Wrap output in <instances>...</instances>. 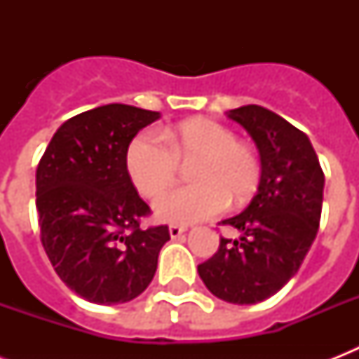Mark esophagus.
I'll use <instances>...</instances> for the list:
<instances>
[{
	"label": "esophagus",
	"instance_id": "1",
	"mask_svg": "<svg viewBox=\"0 0 359 359\" xmlns=\"http://www.w3.org/2000/svg\"><path fill=\"white\" fill-rule=\"evenodd\" d=\"M184 233H186V227H180V225H171V227H169V236H171L173 240L180 238Z\"/></svg>",
	"mask_w": 359,
	"mask_h": 359
}]
</instances>
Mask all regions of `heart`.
I'll list each match as a JSON object with an SVG mask.
<instances>
[{
  "instance_id": "b5f03b06",
  "label": "heart",
  "mask_w": 359,
  "mask_h": 359,
  "mask_svg": "<svg viewBox=\"0 0 359 359\" xmlns=\"http://www.w3.org/2000/svg\"><path fill=\"white\" fill-rule=\"evenodd\" d=\"M161 137L140 134L128 147L126 165L141 196L158 197L174 184L180 163L189 165L191 187L160 197L154 214L175 225L197 224L222 212L227 201H248L261 180L259 156L236 140L233 130L208 119H194L165 130Z\"/></svg>"
}]
</instances>
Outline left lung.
Here are the masks:
<instances>
[{
  "label": "left lung",
  "mask_w": 359,
  "mask_h": 359,
  "mask_svg": "<svg viewBox=\"0 0 359 359\" xmlns=\"http://www.w3.org/2000/svg\"><path fill=\"white\" fill-rule=\"evenodd\" d=\"M227 117L255 141L261 180L250 205L222 222L240 238L219 240L197 272L219 300L251 306L289 283L306 259L323 212L324 173L309 137L278 114L250 104Z\"/></svg>",
  "instance_id": "8db88e82"
}]
</instances>
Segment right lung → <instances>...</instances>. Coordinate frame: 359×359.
I'll return each mask as SVG.
<instances>
[{"label": "right lung", "mask_w": 359, "mask_h": 359, "mask_svg": "<svg viewBox=\"0 0 359 359\" xmlns=\"http://www.w3.org/2000/svg\"><path fill=\"white\" fill-rule=\"evenodd\" d=\"M158 111L108 104L65 121L36 168L41 240L63 283L87 302L134 300L154 278L168 225L141 229L151 208L132 184L128 145Z\"/></svg>", "instance_id": "add662e5"}]
</instances>
